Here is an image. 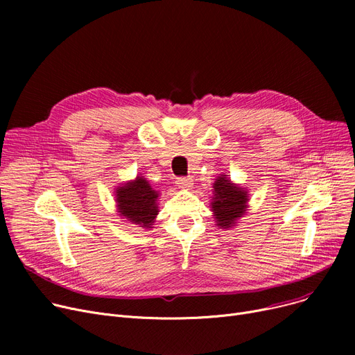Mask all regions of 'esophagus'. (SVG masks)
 Here are the masks:
<instances>
[{
	"mask_svg": "<svg viewBox=\"0 0 355 355\" xmlns=\"http://www.w3.org/2000/svg\"><path fill=\"white\" fill-rule=\"evenodd\" d=\"M177 184L180 189H185V190H190L193 187V180L190 177H180L177 180Z\"/></svg>",
	"mask_w": 355,
	"mask_h": 355,
	"instance_id": "1",
	"label": "esophagus"
}]
</instances>
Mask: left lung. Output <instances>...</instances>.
Returning <instances> with one entry per match:
<instances>
[{"label":"left lung","instance_id":"left-lung-1","mask_svg":"<svg viewBox=\"0 0 355 355\" xmlns=\"http://www.w3.org/2000/svg\"><path fill=\"white\" fill-rule=\"evenodd\" d=\"M213 197V213L217 225L223 229H227L234 221L245 214L248 194L243 189L232 184L226 177L216 180Z\"/></svg>","mask_w":355,"mask_h":355}]
</instances>
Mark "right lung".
Segmentation results:
<instances>
[{"instance_id":"add662e5","label":"right lung","mask_w":355,"mask_h":355,"mask_svg":"<svg viewBox=\"0 0 355 355\" xmlns=\"http://www.w3.org/2000/svg\"><path fill=\"white\" fill-rule=\"evenodd\" d=\"M157 198L158 193L153 190L149 182L142 177H137L135 181L128 182L116 190L119 213L129 221L146 229L153 226L154 218L158 214Z\"/></svg>"}]
</instances>
